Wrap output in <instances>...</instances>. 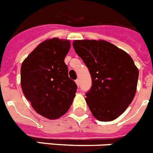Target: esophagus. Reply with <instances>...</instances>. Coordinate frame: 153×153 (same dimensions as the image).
Listing matches in <instances>:
<instances>
[{"instance_id": "1", "label": "esophagus", "mask_w": 153, "mask_h": 153, "mask_svg": "<svg viewBox=\"0 0 153 153\" xmlns=\"http://www.w3.org/2000/svg\"><path fill=\"white\" fill-rule=\"evenodd\" d=\"M75 83H76L77 86H78V87H79V85H80V82H79V80H78V79H76V80H75Z\"/></svg>"}]
</instances>
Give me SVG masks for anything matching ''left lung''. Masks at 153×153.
<instances>
[{"label": "left lung", "mask_w": 153, "mask_h": 153, "mask_svg": "<svg viewBox=\"0 0 153 153\" xmlns=\"http://www.w3.org/2000/svg\"><path fill=\"white\" fill-rule=\"evenodd\" d=\"M75 52L91 74L85 101L93 116L110 122L126 111L136 92L139 70L128 54L104 40H76Z\"/></svg>", "instance_id": "left-lung-1"}]
</instances>
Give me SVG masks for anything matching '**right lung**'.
Instances as JSON below:
<instances>
[{"instance_id": "right-lung-1", "label": "right lung", "mask_w": 153, "mask_h": 153, "mask_svg": "<svg viewBox=\"0 0 153 153\" xmlns=\"http://www.w3.org/2000/svg\"><path fill=\"white\" fill-rule=\"evenodd\" d=\"M68 40L54 38L38 45L21 65V84L33 108L48 119L66 113L75 96L77 85L68 77L65 58Z\"/></svg>"}]
</instances>
